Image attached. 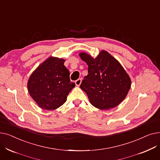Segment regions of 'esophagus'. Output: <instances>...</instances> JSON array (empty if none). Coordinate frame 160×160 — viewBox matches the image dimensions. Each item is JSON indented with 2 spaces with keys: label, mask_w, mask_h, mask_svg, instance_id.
Segmentation results:
<instances>
[{
  "label": "esophagus",
  "mask_w": 160,
  "mask_h": 160,
  "mask_svg": "<svg viewBox=\"0 0 160 160\" xmlns=\"http://www.w3.org/2000/svg\"><path fill=\"white\" fill-rule=\"evenodd\" d=\"M81 82H82V79L81 78H78V80H77L75 81V84L76 86H79L81 84Z\"/></svg>",
  "instance_id": "obj_1"
}]
</instances>
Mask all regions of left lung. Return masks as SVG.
I'll list each match as a JSON object with an SVG mask.
<instances>
[{"instance_id":"obj_1","label":"left lung","mask_w":160,"mask_h":160,"mask_svg":"<svg viewBox=\"0 0 160 160\" xmlns=\"http://www.w3.org/2000/svg\"><path fill=\"white\" fill-rule=\"evenodd\" d=\"M80 56L88 65V74L80 88L88 96L90 103L100 110H110L127 97L131 80L120 63L105 50L93 58L82 52Z\"/></svg>"}]
</instances>
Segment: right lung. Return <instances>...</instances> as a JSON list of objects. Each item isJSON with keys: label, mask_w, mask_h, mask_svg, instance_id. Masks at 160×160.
<instances>
[{"label": "right lung", "mask_w": 160, "mask_h": 160, "mask_svg": "<svg viewBox=\"0 0 160 160\" xmlns=\"http://www.w3.org/2000/svg\"><path fill=\"white\" fill-rule=\"evenodd\" d=\"M65 60L50 57L34 71L28 80V90L39 107L53 110L63 104L75 86L71 82Z\"/></svg>", "instance_id": "add662e5"}]
</instances>
